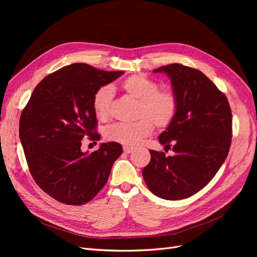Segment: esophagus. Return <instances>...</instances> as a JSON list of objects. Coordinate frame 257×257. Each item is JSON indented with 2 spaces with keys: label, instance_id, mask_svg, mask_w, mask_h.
Here are the masks:
<instances>
[{
  "label": "esophagus",
  "instance_id": "34e87169",
  "mask_svg": "<svg viewBox=\"0 0 257 257\" xmlns=\"http://www.w3.org/2000/svg\"><path fill=\"white\" fill-rule=\"evenodd\" d=\"M123 149H124V152L127 153V154L132 153L134 150H136V149H134V148H132V147H126V146L123 148Z\"/></svg>",
  "mask_w": 257,
  "mask_h": 257
}]
</instances>
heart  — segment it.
<instances>
[{"label":"heart","instance_id":"heart-1","mask_svg":"<svg viewBox=\"0 0 257 257\" xmlns=\"http://www.w3.org/2000/svg\"><path fill=\"white\" fill-rule=\"evenodd\" d=\"M120 88L129 97L138 100L134 123H115L105 129V139L127 147L138 146L153 131V124L159 128H168L178 111V98L169 89H158L153 79L142 74L126 78ZM113 88L103 85L92 96V109L97 117L105 120L111 115Z\"/></svg>","mask_w":257,"mask_h":257}]
</instances>
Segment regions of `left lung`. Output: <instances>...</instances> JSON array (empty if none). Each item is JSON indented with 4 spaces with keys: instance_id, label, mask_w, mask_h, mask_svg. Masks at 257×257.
<instances>
[{
    "instance_id": "obj_1",
    "label": "left lung",
    "mask_w": 257,
    "mask_h": 257,
    "mask_svg": "<svg viewBox=\"0 0 257 257\" xmlns=\"http://www.w3.org/2000/svg\"><path fill=\"white\" fill-rule=\"evenodd\" d=\"M179 102L177 115L159 143L174 144V156L150 150L151 160L143 177L149 190L166 200L195 195L214 177L225 161L232 138V113L229 102L203 73L180 63L164 65Z\"/></svg>"
}]
</instances>
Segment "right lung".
<instances>
[{
  "instance_id": "1",
  "label": "right lung",
  "mask_w": 257,
  "mask_h": 257,
  "mask_svg": "<svg viewBox=\"0 0 257 257\" xmlns=\"http://www.w3.org/2000/svg\"><path fill=\"white\" fill-rule=\"evenodd\" d=\"M123 74L85 63L66 65L40 81L22 111L20 139L29 171L36 184L61 203L92 200L123 153L114 142L89 154L81 151L83 138H101L91 103L94 91Z\"/></svg>"
}]
</instances>
